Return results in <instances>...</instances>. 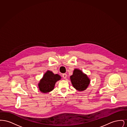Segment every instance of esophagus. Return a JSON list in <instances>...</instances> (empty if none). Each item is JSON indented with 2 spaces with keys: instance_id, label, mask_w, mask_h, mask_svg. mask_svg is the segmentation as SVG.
Segmentation results:
<instances>
[{
  "instance_id": "obj_1",
  "label": "esophagus",
  "mask_w": 127,
  "mask_h": 127,
  "mask_svg": "<svg viewBox=\"0 0 127 127\" xmlns=\"http://www.w3.org/2000/svg\"><path fill=\"white\" fill-rule=\"evenodd\" d=\"M66 76H67V75H66V74H65V73L63 74V75H62V77H63V78L64 79H66Z\"/></svg>"
}]
</instances>
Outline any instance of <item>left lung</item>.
Masks as SVG:
<instances>
[{
    "label": "left lung",
    "instance_id": "8db88e82",
    "mask_svg": "<svg viewBox=\"0 0 127 127\" xmlns=\"http://www.w3.org/2000/svg\"><path fill=\"white\" fill-rule=\"evenodd\" d=\"M70 79L73 87L79 91H85L90 83L87 75L78 69H74Z\"/></svg>",
    "mask_w": 127,
    "mask_h": 127
}]
</instances>
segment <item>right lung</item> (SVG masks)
Listing matches in <instances>:
<instances>
[{
  "label": "right lung",
  "instance_id": "add662e5",
  "mask_svg": "<svg viewBox=\"0 0 127 127\" xmlns=\"http://www.w3.org/2000/svg\"><path fill=\"white\" fill-rule=\"evenodd\" d=\"M61 79V77L59 75L54 74L49 70L47 71L38 84L39 91L44 93L51 91L54 88L56 82Z\"/></svg>",
  "mask_w": 127,
  "mask_h": 127
}]
</instances>
